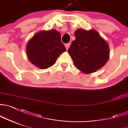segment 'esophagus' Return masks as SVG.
Returning a JSON list of instances; mask_svg holds the SVG:
<instances>
[{"mask_svg":"<svg viewBox=\"0 0 128 128\" xmlns=\"http://www.w3.org/2000/svg\"><path fill=\"white\" fill-rule=\"evenodd\" d=\"M70 45V44H67L66 45V48L67 50H68V48H69Z\"/></svg>","mask_w":128,"mask_h":128,"instance_id":"34e87169","label":"esophagus"}]
</instances>
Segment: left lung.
<instances>
[{"mask_svg": "<svg viewBox=\"0 0 128 128\" xmlns=\"http://www.w3.org/2000/svg\"><path fill=\"white\" fill-rule=\"evenodd\" d=\"M75 40L72 42L68 53L79 70L91 74L102 68L109 58L108 44L96 30L78 29Z\"/></svg>", "mask_w": 128, "mask_h": 128, "instance_id": "1", "label": "left lung"}]
</instances>
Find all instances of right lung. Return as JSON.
Segmentation results:
<instances>
[{
    "mask_svg": "<svg viewBox=\"0 0 128 128\" xmlns=\"http://www.w3.org/2000/svg\"><path fill=\"white\" fill-rule=\"evenodd\" d=\"M66 48L60 40L58 30H42L29 40L26 45V54L30 62L41 69L52 66Z\"/></svg>",
    "mask_w": 128,
    "mask_h": 128,
    "instance_id": "add662e5",
    "label": "right lung"
}]
</instances>
